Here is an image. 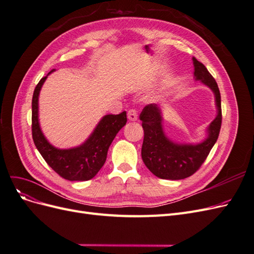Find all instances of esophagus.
<instances>
[{
  "label": "esophagus",
  "instance_id": "esophagus-1",
  "mask_svg": "<svg viewBox=\"0 0 254 254\" xmlns=\"http://www.w3.org/2000/svg\"><path fill=\"white\" fill-rule=\"evenodd\" d=\"M127 118H128L129 121H131V122L136 121L137 120V113H136V111L134 109H130L128 111V113H127Z\"/></svg>",
  "mask_w": 254,
  "mask_h": 254
}]
</instances>
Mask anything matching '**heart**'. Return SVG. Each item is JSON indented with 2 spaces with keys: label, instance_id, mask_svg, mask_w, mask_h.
<instances>
[{
  "label": "heart",
  "instance_id": "heart-1",
  "mask_svg": "<svg viewBox=\"0 0 254 254\" xmlns=\"http://www.w3.org/2000/svg\"><path fill=\"white\" fill-rule=\"evenodd\" d=\"M165 93H166V89H163V90H161L160 92H158V93L155 95V97L160 98V97H162Z\"/></svg>",
  "mask_w": 254,
  "mask_h": 254
}]
</instances>
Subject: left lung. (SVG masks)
Listing matches in <instances>:
<instances>
[{"label": "left lung", "instance_id": "1", "mask_svg": "<svg viewBox=\"0 0 254 254\" xmlns=\"http://www.w3.org/2000/svg\"><path fill=\"white\" fill-rule=\"evenodd\" d=\"M194 78L214 93L217 114L206 128L205 139L200 143H177L168 137L163 128V111L157 104L146 106L140 114L144 129L142 159L148 170L161 179L180 180L193 175L204 162L216 143L221 126L220 93L207 68L193 57Z\"/></svg>", "mask_w": 254, "mask_h": 254}]
</instances>
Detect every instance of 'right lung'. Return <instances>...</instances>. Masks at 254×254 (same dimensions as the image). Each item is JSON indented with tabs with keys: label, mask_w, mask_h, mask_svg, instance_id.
I'll use <instances>...</instances> for the list:
<instances>
[{
	"label": "right lung",
	"mask_w": 254,
	"mask_h": 254,
	"mask_svg": "<svg viewBox=\"0 0 254 254\" xmlns=\"http://www.w3.org/2000/svg\"><path fill=\"white\" fill-rule=\"evenodd\" d=\"M54 71H56L55 68L41 78L34 91L32 101L33 140L45 162L59 176L70 181H87L93 178L105 164L109 146L115 135L126 125V111L117 115H104L88 139L76 147L65 149L55 147L44 136L38 117L40 90L48 76Z\"/></svg>",
	"instance_id": "obj_1"
}]
</instances>
